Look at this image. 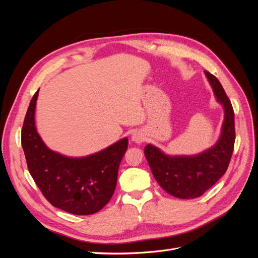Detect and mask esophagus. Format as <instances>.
<instances>
[{
    "instance_id": "34e87169",
    "label": "esophagus",
    "mask_w": 258,
    "mask_h": 258,
    "mask_svg": "<svg viewBox=\"0 0 258 258\" xmlns=\"http://www.w3.org/2000/svg\"><path fill=\"white\" fill-rule=\"evenodd\" d=\"M131 140L136 143H142L144 141V136L142 135V132L140 131H135L131 136Z\"/></svg>"
}]
</instances>
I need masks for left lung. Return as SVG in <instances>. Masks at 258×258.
<instances>
[{
	"label": "left lung",
	"instance_id": "left-lung-1",
	"mask_svg": "<svg viewBox=\"0 0 258 258\" xmlns=\"http://www.w3.org/2000/svg\"><path fill=\"white\" fill-rule=\"evenodd\" d=\"M218 103L224 108V120L217 142L197 155L170 156L147 144L145 157L156 181L168 194L181 199L200 197L220 179L228 168L235 145V114L221 83L205 72Z\"/></svg>",
	"mask_w": 258,
	"mask_h": 258
}]
</instances>
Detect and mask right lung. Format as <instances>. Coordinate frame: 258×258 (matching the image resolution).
Listing matches in <instances>:
<instances>
[{"label": "right lung", "mask_w": 258, "mask_h": 258, "mask_svg": "<svg viewBox=\"0 0 258 258\" xmlns=\"http://www.w3.org/2000/svg\"><path fill=\"white\" fill-rule=\"evenodd\" d=\"M38 90L31 100L21 131L29 172L53 207L76 215L97 213L113 196L128 139L84 157H69L49 150L35 127Z\"/></svg>", "instance_id": "add662e5"}]
</instances>
